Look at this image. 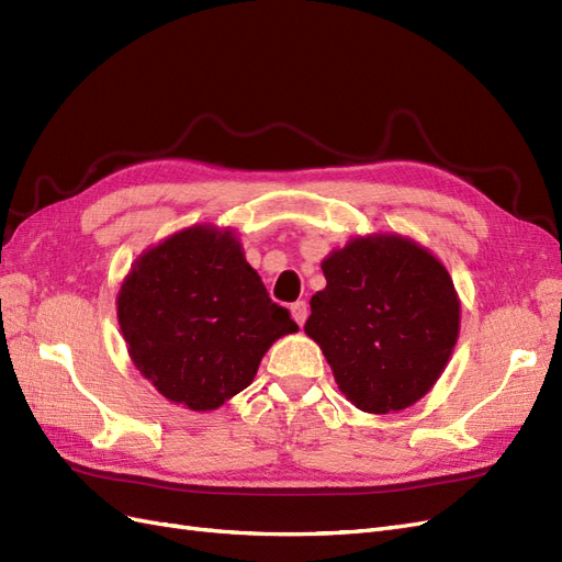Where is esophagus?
<instances>
[{"mask_svg":"<svg viewBox=\"0 0 562 562\" xmlns=\"http://www.w3.org/2000/svg\"><path fill=\"white\" fill-rule=\"evenodd\" d=\"M291 314H293V318L297 321V326H304V321H307V316H310V304L304 302V300L293 302V304H291Z\"/></svg>","mask_w":562,"mask_h":562,"instance_id":"1","label":"esophagus"}]
</instances>
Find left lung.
<instances>
[{
    "instance_id": "obj_1",
    "label": "left lung",
    "mask_w": 562,
    "mask_h": 562,
    "mask_svg": "<svg viewBox=\"0 0 562 562\" xmlns=\"http://www.w3.org/2000/svg\"><path fill=\"white\" fill-rule=\"evenodd\" d=\"M326 288L304 323L339 391L363 413L417 403L459 335V297L443 262L398 234L356 236L321 262Z\"/></svg>"
}]
</instances>
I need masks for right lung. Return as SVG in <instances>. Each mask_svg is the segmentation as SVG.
<instances>
[{
	"label": "right lung",
	"mask_w": 562,
	"mask_h": 562,
	"mask_svg": "<svg viewBox=\"0 0 562 562\" xmlns=\"http://www.w3.org/2000/svg\"><path fill=\"white\" fill-rule=\"evenodd\" d=\"M128 353L161 396L196 413L244 391L267 349L295 333L232 229L194 225L133 262L116 297Z\"/></svg>",
	"instance_id": "obj_1"
}]
</instances>
